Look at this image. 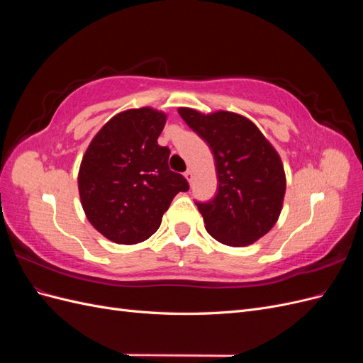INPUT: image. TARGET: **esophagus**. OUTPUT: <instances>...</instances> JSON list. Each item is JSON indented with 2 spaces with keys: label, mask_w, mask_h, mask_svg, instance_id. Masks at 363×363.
<instances>
[{
  "label": "esophagus",
  "mask_w": 363,
  "mask_h": 363,
  "mask_svg": "<svg viewBox=\"0 0 363 363\" xmlns=\"http://www.w3.org/2000/svg\"><path fill=\"white\" fill-rule=\"evenodd\" d=\"M184 177H186V180H188L189 183L194 180V174H192V169H188L184 172Z\"/></svg>",
  "instance_id": "34e87169"
}]
</instances>
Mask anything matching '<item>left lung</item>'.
<instances>
[{
    "instance_id": "obj_1",
    "label": "left lung",
    "mask_w": 363,
    "mask_h": 363,
    "mask_svg": "<svg viewBox=\"0 0 363 363\" xmlns=\"http://www.w3.org/2000/svg\"><path fill=\"white\" fill-rule=\"evenodd\" d=\"M179 113L207 142L215 159L218 192L213 200L196 203L207 233L230 247L256 242L281 212L286 177L279 152L242 115H204L189 107H180Z\"/></svg>"
}]
</instances>
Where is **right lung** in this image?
<instances>
[{"mask_svg":"<svg viewBox=\"0 0 363 363\" xmlns=\"http://www.w3.org/2000/svg\"><path fill=\"white\" fill-rule=\"evenodd\" d=\"M167 115L151 107L115 115L87 147L79 192L89 223L112 242L131 245L160 227L172 199L189 184L169 169V148L157 139Z\"/></svg>","mask_w":363,"mask_h":363,"instance_id":"add662e5","label":"right lung"}]
</instances>
